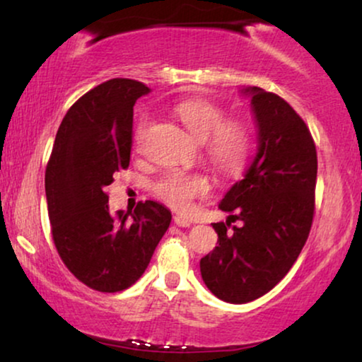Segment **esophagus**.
Returning <instances> with one entry per match:
<instances>
[{
	"mask_svg": "<svg viewBox=\"0 0 362 362\" xmlns=\"http://www.w3.org/2000/svg\"><path fill=\"white\" fill-rule=\"evenodd\" d=\"M173 221H175V224L177 227H189L192 224L189 219H186V217H181V216H175L173 217Z\"/></svg>",
	"mask_w": 362,
	"mask_h": 362,
	"instance_id": "esophagus-1",
	"label": "esophagus"
}]
</instances>
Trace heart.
I'll use <instances>...</instances> for the list:
<instances>
[{
    "mask_svg": "<svg viewBox=\"0 0 362 362\" xmlns=\"http://www.w3.org/2000/svg\"><path fill=\"white\" fill-rule=\"evenodd\" d=\"M175 112L187 132L197 141H204L206 156L217 170L226 175L242 170L252 150V132L247 123L226 120V112L207 100H185L177 103ZM146 125L148 120L143 118L135 135L136 145ZM153 191L173 209L185 212L192 201L211 191V182L201 173L168 171L153 185Z\"/></svg>",
    "mask_w": 362,
    "mask_h": 362,
    "instance_id": "obj_1",
    "label": "heart"
}]
</instances>
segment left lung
<instances>
[{
  "label": "left lung",
  "mask_w": 362,
  "mask_h": 362,
  "mask_svg": "<svg viewBox=\"0 0 362 362\" xmlns=\"http://www.w3.org/2000/svg\"><path fill=\"white\" fill-rule=\"evenodd\" d=\"M242 92L252 97L259 148L221 201L229 221L212 224L219 245L199 264L207 288L237 305L270 291L298 259L313 224L318 173L313 136L290 103L259 87ZM235 220L243 226H232Z\"/></svg>",
  "instance_id": "obj_1"
}]
</instances>
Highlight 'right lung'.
<instances>
[{
	"mask_svg": "<svg viewBox=\"0 0 362 362\" xmlns=\"http://www.w3.org/2000/svg\"><path fill=\"white\" fill-rule=\"evenodd\" d=\"M150 92L110 78L78 98L64 117L46 168L52 240L71 274L102 293L127 290L143 275L171 212L155 201L135 211L108 209L107 186L130 165L133 105Z\"/></svg>",
	"mask_w": 362,
	"mask_h": 362,
	"instance_id": "obj_1",
	"label": "right lung"
}]
</instances>
